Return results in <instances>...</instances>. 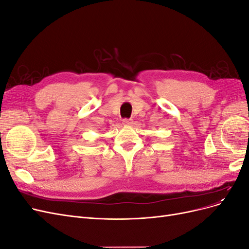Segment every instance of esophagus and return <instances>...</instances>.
Returning <instances> with one entry per match:
<instances>
[{
	"label": "esophagus",
	"instance_id": "34e87169",
	"mask_svg": "<svg viewBox=\"0 0 249 249\" xmlns=\"http://www.w3.org/2000/svg\"><path fill=\"white\" fill-rule=\"evenodd\" d=\"M123 124H124V125H131L132 124H133V120L132 119H124L123 120Z\"/></svg>",
	"mask_w": 249,
	"mask_h": 249
}]
</instances>
